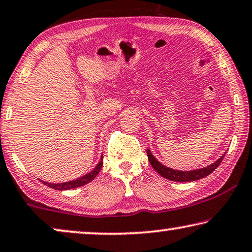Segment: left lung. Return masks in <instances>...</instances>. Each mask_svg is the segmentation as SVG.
Listing matches in <instances>:
<instances>
[{
    "label": "left lung",
    "mask_w": 252,
    "mask_h": 252,
    "mask_svg": "<svg viewBox=\"0 0 252 252\" xmlns=\"http://www.w3.org/2000/svg\"><path fill=\"white\" fill-rule=\"evenodd\" d=\"M146 153H148V158L151 165L153 166V169L160 175L161 177L165 178V179H169L171 181H177V183H189V181H195L198 179H202L214 171V170L218 168L220 162H222L223 158L225 154H223L222 157L218 158L214 163L210 164L208 166H205V168L200 169H195L190 170V171H181V170H175L172 168H169V166H165L162 163H160L152 153H151L150 149L146 150Z\"/></svg>",
    "instance_id": "8db88e82"
}]
</instances>
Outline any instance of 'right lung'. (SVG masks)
I'll return each instance as SVG.
<instances>
[{
  "mask_svg": "<svg viewBox=\"0 0 252 252\" xmlns=\"http://www.w3.org/2000/svg\"><path fill=\"white\" fill-rule=\"evenodd\" d=\"M103 164L102 162V156L100 158V161L98 162V164L95 165V168L90 171L87 175H84L82 177L77 178L75 180H71V181H66V183H60V184H52V183H47V181H44V180H40L42 184L48 186L49 188H54L55 190H68V189H74L77 187H81V186H84L87 185L88 183H90L95 178V176L98 175L100 169H101V166Z\"/></svg>",
  "mask_w": 252,
  "mask_h": 252,
  "instance_id": "obj_1",
  "label": "right lung"
}]
</instances>
